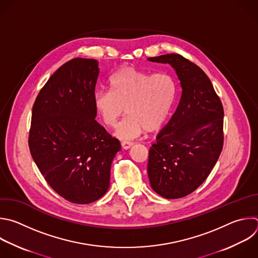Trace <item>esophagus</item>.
<instances>
[{
  "label": "esophagus",
  "instance_id": "obj_1",
  "mask_svg": "<svg viewBox=\"0 0 258 258\" xmlns=\"http://www.w3.org/2000/svg\"><path fill=\"white\" fill-rule=\"evenodd\" d=\"M120 145H121V148L123 150H128V149H131L134 146V144L131 143V142H121Z\"/></svg>",
  "mask_w": 258,
  "mask_h": 258
}]
</instances>
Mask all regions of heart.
Returning a JSON list of instances; mask_svg holds the SVG:
<instances>
[{"label": "heart", "instance_id": "obj_1", "mask_svg": "<svg viewBox=\"0 0 258 258\" xmlns=\"http://www.w3.org/2000/svg\"><path fill=\"white\" fill-rule=\"evenodd\" d=\"M110 91L94 95V108L101 121L115 127L125 113L128 115L116 131L120 139L138 137L144 131H158L167 119L176 93L175 82L166 73L151 74L124 67L109 79Z\"/></svg>", "mask_w": 258, "mask_h": 258}]
</instances>
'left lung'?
<instances>
[{
	"instance_id": "obj_1",
	"label": "left lung",
	"mask_w": 258,
	"mask_h": 258,
	"mask_svg": "<svg viewBox=\"0 0 258 258\" xmlns=\"http://www.w3.org/2000/svg\"><path fill=\"white\" fill-rule=\"evenodd\" d=\"M169 63L180 81L176 111L149 151L148 175L161 197L173 200L194 192L210 175L224 144V109L213 84L195 62L177 53L148 58Z\"/></svg>"
}]
</instances>
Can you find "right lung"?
<instances>
[{
    "label": "right lung",
    "mask_w": 258,
    "mask_h": 258,
    "mask_svg": "<svg viewBox=\"0 0 258 258\" xmlns=\"http://www.w3.org/2000/svg\"><path fill=\"white\" fill-rule=\"evenodd\" d=\"M98 61L76 57L58 68L39 91L32 108L28 145L48 185L79 205L103 197L110 167L120 150L96 120Z\"/></svg>",
    "instance_id": "add662e5"
}]
</instances>
